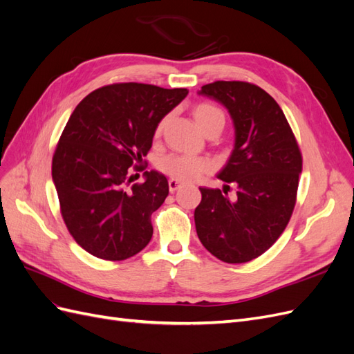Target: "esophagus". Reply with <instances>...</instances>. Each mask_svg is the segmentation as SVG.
<instances>
[{
    "instance_id": "obj_1",
    "label": "esophagus",
    "mask_w": 354,
    "mask_h": 354,
    "mask_svg": "<svg viewBox=\"0 0 354 354\" xmlns=\"http://www.w3.org/2000/svg\"><path fill=\"white\" fill-rule=\"evenodd\" d=\"M181 186H183V181H178V180H176V178H171V180L168 181V187H169L171 194H173V192H176V190H178Z\"/></svg>"
}]
</instances>
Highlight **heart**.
<instances>
[{
	"label": "heart",
	"mask_w": 354,
	"mask_h": 354,
	"mask_svg": "<svg viewBox=\"0 0 354 354\" xmlns=\"http://www.w3.org/2000/svg\"><path fill=\"white\" fill-rule=\"evenodd\" d=\"M196 124L199 125L203 133H208L212 128L224 127V113L211 103H198L192 109ZM167 124V116L160 120L155 127V136H160L164 131ZM158 168L162 171L164 174L173 177L181 181H190L199 178L202 174L209 171L211 165L207 159L196 158V156H187V155H168L162 159H159Z\"/></svg>",
	"instance_id": "heart-1"
}]
</instances>
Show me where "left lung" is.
<instances>
[{"label":"left lung","instance_id":"8db88e82","mask_svg":"<svg viewBox=\"0 0 354 354\" xmlns=\"http://www.w3.org/2000/svg\"><path fill=\"white\" fill-rule=\"evenodd\" d=\"M199 94L226 106L234 149L217 176L220 189L199 187L195 226L202 245L230 264L251 261L279 239L297 202L303 156L286 118L269 93L243 81H216ZM234 187L237 194L229 197Z\"/></svg>","mask_w":354,"mask_h":354}]
</instances>
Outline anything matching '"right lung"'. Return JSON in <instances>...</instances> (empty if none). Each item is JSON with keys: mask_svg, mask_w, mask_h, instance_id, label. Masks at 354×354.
<instances>
[{"mask_svg": "<svg viewBox=\"0 0 354 354\" xmlns=\"http://www.w3.org/2000/svg\"><path fill=\"white\" fill-rule=\"evenodd\" d=\"M187 93L111 84L90 93L72 112L53 155L51 176L63 221L91 255L121 261L151 242L152 214L168 196V180L146 171L143 183L129 185L133 171L145 169L156 124Z\"/></svg>", "mask_w": 354, "mask_h": 354, "instance_id": "add662e5", "label": "right lung"}]
</instances>
